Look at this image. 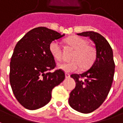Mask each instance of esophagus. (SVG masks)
Wrapping results in <instances>:
<instances>
[{
    "instance_id": "1",
    "label": "esophagus",
    "mask_w": 123,
    "mask_h": 123,
    "mask_svg": "<svg viewBox=\"0 0 123 123\" xmlns=\"http://www.w3.org/2000/svg\"><path fill=\"white\" fill-rule=\"evenodd\" d=\"M65 77H66L67 79L70 78V74H69L68 73H65Z\"/></svg>"
}]
</instances>
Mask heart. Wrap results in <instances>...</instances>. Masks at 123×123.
<instances>
[{"mask_svg":"<svg viewBox=\"0 0 123 123\" xmlns=\"http://www.w3.org/2000/svg\"><path fill=\"white\" fill-rule=\"evenodd\" d=\"M65 43L75 49L71 59L73 61L58 64L60 69L67 73L79 70L82 67L86 68L94 63L97 57V51L94 47L87 44V41L78 36H73L65 39ZM49 51L53 58L60 61L62 60V49L57 41H52L49 45Z\"/></svg>","mask_w":123,"mask_h":123,"instance_id":"b5f03b06","label":"heart"}]
</instances>
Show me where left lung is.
I'll list each match as a JSON object with an SVG mask.
<instances>
[{
  "label": "left lung",
  "mask_w": 123,
  "mask_h": 123,
  "mask_svg": "<svg viewBox=\"0 0 123 123\" xmlns=\"http://www.w3.org/2000/svg\"><path fill=\"white\" fill-rule=\"evenodd\" d=\"M88 37L94 42L96 60L88 70L82 74H73L76 86L70 93V106L82 113H90L103 103L109 92L115 74L112 48L105 38L93 31L77 34Z\"/></svg>",
  "instance_id": "obj_1"
}]
</instances>
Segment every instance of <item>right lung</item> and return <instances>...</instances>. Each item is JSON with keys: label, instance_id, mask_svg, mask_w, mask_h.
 Returning <instances> with one entry per match:
<instances>
[{"label": "right lung", "instance_id": "right-lung-1", "mask_svg": "<svg viewBox=\"0 0 123 123\" xmlns=\"http://www.w3.org/2000/svg\"><path fill=\"white\" fill-rule=\"evenodd\" d=\"M46 27L32 29L14 47L10 63V83L19 103L29 110L45 106L51 99L53 88L64 80V71L55 68L49 51L52 41L64 37Z\"/></svg>", "mask_w": 123, "mask_h": 123}]
</instances>
